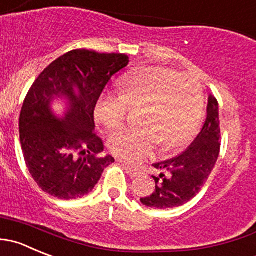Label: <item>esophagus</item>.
<instances>
[{
	"label": "esophagus",
	"instance_id": "34e87169",
	"mask_svg": "<svg viewBox=\"0 0 256 256\" xmlns=\"http://www.w3.org/2000/svg\"><path fill=\"white\" fill-rule=\"evenodd\" d=\"M122 165H124V168H125V170L128 171V175L132 176V178H136V176L140 175V172H138V171L136 170V168H131V166H130V165H128V164H122Z\"/></svg>",
	"mask_w": 256,
	"mask_h": 256
}]
</instances>
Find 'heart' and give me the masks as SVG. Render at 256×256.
<instances>
[{
  "label": "heart",
  "instance_id": "1",
  "mask_svg": "<svg viewBox=\"0 0 256 256\" xmlns=\"http://www.w3.org/2000/svg\"><path fill=\"white\" fill-rule=\"evenodd\" d=\"M120 94H104L95 116L108 130H118L128 118V108H142L140 128L114 134L110 151L121 160L136 162L161 146L170 154L180 152L196 135L204 108L200 81L170 68H142L118 81Z\"/></svg>",
  "mask_w": 256,
  "mask_h": 256
}]
</instances>
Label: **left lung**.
<instances>
[{"instance_id":"left-lung-1","label":"left lung","mask_w":256,"mask_h":256,"mask_svg":"<svg viewBox=\"0 0 256 256\" xmlns=\"http://www.w3.org/2000/svg\"><path fill=\"white\" fill-rule=\"evenodd\" d=\"M208 116L202 131L190 146L176 158L154 164L158 171L155 191L141 198L145 206L178 208L190 202L209 178L220 152L219 104L214 95L208 100Z\"/></svg>"}]
</instances>
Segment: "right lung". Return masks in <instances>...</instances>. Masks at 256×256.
I'll return each mask as SVG.
<instances>
[{"label":"right lung","mask_w":256,"mask_h":256,"mask_svg":"<svg viewBox=\"0 0 256 256\" xmlns=\"http://www.w3.org/2000/svg\"><path fill=\"white\" fill-rule=\"evenodd\" d=\"M128 64L124 54L72 50L32 84L20 114V141L30 174L46 194L62 200L85 196L115 161L102 155L94 111L110 78ZM62 97L68 111L60 119L50 102Z\"/></svg>","instance_id":"right-lung-1"}]
</instances>
